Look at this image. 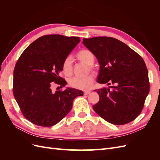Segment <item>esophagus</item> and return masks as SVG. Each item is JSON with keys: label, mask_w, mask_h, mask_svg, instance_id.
Instances as JSON below:
<instances>
[{"label": "esophagus", "mask_w": 160, "mask_h": 160, "mask_svg": "<svg viewBox=\"0 0 160 160\" xmlns=\"http://www.w3.org/2000/svg\"><path fill=\"white\" fill-rule=\"evenodd\" d=\"M91 93V91H84V95H89V93Z\"/></svg>", "instance_id": "1"}]
</instances>
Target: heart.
Listing matches in <instances>:
<instances>
[{"mask_svg": "<svg viewBox=\"0 0 160 160\" xmlns=\"http://www.w3.org/2000/svg\"><path fill=\"white\" fill-rule=\"evenodd\" d=\"M76 57L79 61L83 62L89 65V69L91 71H95L94 67L92 65L95 61V57L94 53L89 49H82L77 53ZM62 71L66 76H70L72 72V61L70 57H67L62 62ZM93 82V77L91 75L85 77H74L69 80V85L72 88L88 90L90 89Z\"/></svg>", "mask_w": 160, "mask_h": 160, "instance_id": "obj_1", "label": "heart"}]
</instances>
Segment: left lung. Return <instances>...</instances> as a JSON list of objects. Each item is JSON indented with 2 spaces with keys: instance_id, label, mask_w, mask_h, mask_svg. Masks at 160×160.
<instances>
[{
  "instance_id": "8db88e82",
  "label": "left lung",
  "mask_w": 160,
  "mask_h": 160,
  "mask_svg": "<svg viewBox=\"0 0 160 160\" xmlns=\"http://www.w3.org/2000/svg\"><path fill=\"white\" fill-rule=\"evenodd\" d=\"M83 44L100 65L98 83L111 85L95 90L99 101L93 110L114 125L132 122L141 113L149 92L148 71L142 57L113 37L83 38Z\"/></svg>"
}]
</instances>
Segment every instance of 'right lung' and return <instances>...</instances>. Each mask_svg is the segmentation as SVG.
<instances>
[{"label":"right lung","instance_id":"right-lung-1","mask_svg":"<svg viewBox=\"0 0 160 160\" xmlns=\"http://www.w3.org/2000/svg\"><path fill=\"white\" fill-rule=\"evenodd\" d=\"M80 42L79 37L47 35L41 37L23 51L14 67L13 94L22 115L34 124L51 127L72 109L75 98L83 95L77 89L52 91V85L62 87V62Z\"/></svg>","mask_w":160,"mask_h":160}]
</instances>
